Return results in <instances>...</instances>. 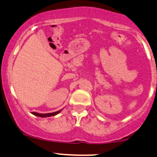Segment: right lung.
I'll list each match as a JSON object with an SVG mask.
<instances>
[{"label": "right lung", "instance_id": "add662e5", "mask_svg": "<svg viewBox=\"0 0 157 157\" xmlns=\"http://www.w3.org/2000/svg\"><path fill=\"white\" fill-rule=\"evenodd\" d=\"M62 109H60V110H58V111H56V112L50 113H36V112H32L31 113L33 115H34V116H36L41 117V118H47V117L56 116V115H58V113H60V112H61Z\"/></svg>", "mask_w": 157, "mask_h": 157}]
</instances>
